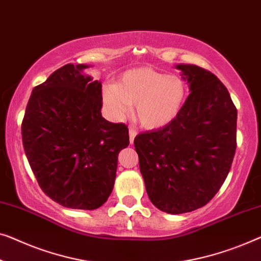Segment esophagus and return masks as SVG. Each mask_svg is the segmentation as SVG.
<instances>
[{
	"mask_svg": "<svg viewBox=\"0 0 261 261\" xmlns=\"http://www.w3.org/2000/svg\"><path fill=\"white\" fill-rule=\"evenodd\" d=\"M137 134H138V132L135 130L134 128H129V141H130V143L134 142V139H135V137H137Z\"/></svg>",
	"mask_w": 261,
	"mask_h": 261,
	"instance_id": "esophagus-1",
	"label": "esophagus"
}]
</instances>
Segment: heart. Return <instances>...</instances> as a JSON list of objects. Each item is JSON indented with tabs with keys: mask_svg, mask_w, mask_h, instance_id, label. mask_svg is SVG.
<instances>
[{
	"mask_svg": "<svg viewBox=\"0 0 261 261\" xmlns=\"http://www.w3.org/2000/svg\"><path fill=\"white\" fill-rule=\"evenodd\" d=\"M113 116L122 119L137 105V118L143 128L158 129L171 123L182 107L186 86L179 76L142 67L126 71L115 86L102 93Z\"/></svg>",
	"mask_w": 261,
	"mask_h": 261,
	"instance_id": "heart-1",
	"label": "heart"
}]
</instances>
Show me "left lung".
I'll list each match as a JSON object with an SVG mask.
<instances>
[{
  "mask_svg": "<svg viewBox=\"0 0 261 261\" xmlns=\"http://www.w3.org/2000/svg\"><path fill=\"white\" fill-rule=\"evenodd\" d=\"M190 95L176 118L134 139L147 194L162 212L205 206L231 169L237 148V108L224 84L194 65H176Z\"/></svg>",
  "mask_w": 261,
  "mask_h": 261,
  "instance_id": "8db88e82",
  "label": "left lung"
}]
</instances>
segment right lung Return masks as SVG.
Segmentation results:
<instances>
[{
    "mask_svg": "<svg viewBox=\"0 0 261 261\" xmlns=\"http://www.w3.org/2000/svg\"><path fill=\"white\" fill-rule=\"evenodd\" d=\"M88 65L55 70L33 89L22 121V141L44 194L63 207L96 210L111 195L128 128L102 118V85Z\"/></svg>",
    "mask_w": 261,
    "mask_h": 261,
    "instance_id": "add662e5",
    "label": "right lung"
}]
</instances>
